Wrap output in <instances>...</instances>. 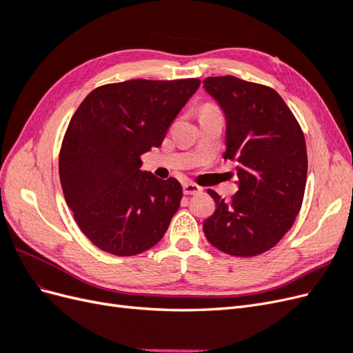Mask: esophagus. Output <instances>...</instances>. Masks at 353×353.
Instances as JSON below:
<instances>
[{
    "mask_svg": "<svg viewBox=\"0 0 353 353\" xmlns=\"http://www.w3.org/2000/svg\"><path fill=\"white\" fill-rule=\"evenodd\" d=\"M183 190H184V194L190 196V194H199V193H201L203 188L196 185V184H193V183H185L183 185Z\"/></svg>",
    "mask_w": 353,
    "mask_h": 353,
    "instance_id": "1",
    "label": "esophagus"
}]
</instances>
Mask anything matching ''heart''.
Returning <instances> with one entry per match:
<instances>
[{
	"mask_svg": "<svg viewBox=\"0 0 353 353\" xmlns=\"http://www.w3.org/2000/svg\"><path fill=\"white\" fill-rule=\"evenodd\" d=\"M209 109L212 110V109H215V108H213V105H206V108H205V109H203V110H209Z\"/></svg>",
	"mask_w": 353,
	"mask_h": 353,
	"instance_id": "heart-1",
	"label": "heart"
}]
</instances>
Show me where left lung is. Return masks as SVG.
I'll list each match as a JSON object with an SVG mask.
<instances>
[{
  "mask_svg": "<svg viewBox=\"0 0 353 353\" xmlns=\"http://www.w3.org/2000/svg\"><path fill=\"white\" fill-rule=\"evenodd\" d=\"M203 88L225 116L223 159L237 162L239 191L225 201L208 193L216 209L203 231L232 256H256L292 228L305 194L307 156L303 132L280 94L236 77H213Z\"/></svg>",
  "mask_w": 353,
  "mask_h": 353,
  "instance_id": "obj_1",
  "label": "left lung"
}]
</instances>
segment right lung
Wrapping results in <instances>:
<instances>
[{"label": "right lung", "instance_id": "1", "mask_svg": "<svg viewBox=\"0 0 353 353\" xmlns=\"http://www.w3.org/2000/svg\"><path fill=\"white\" fill-rule=\"evenodd\" d=\"M200 79H131L91 91L72 116L59 157L60 183L81 231L99 249L134 256L157 244L183 187L141 170Z\"/></svg>", "mask_w": 353, "mask_h": 353}]
</instances>
